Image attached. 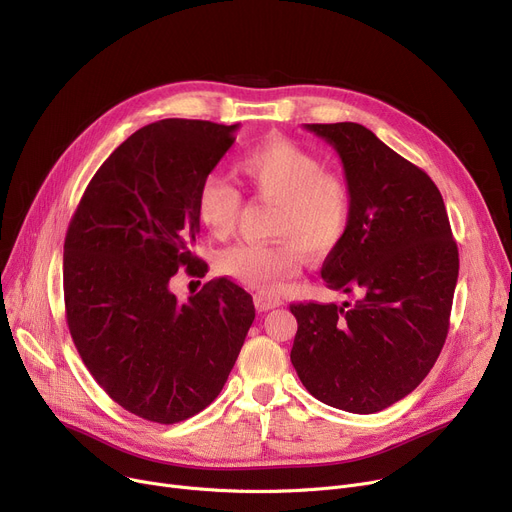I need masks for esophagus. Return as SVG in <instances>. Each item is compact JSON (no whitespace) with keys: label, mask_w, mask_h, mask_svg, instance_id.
<instances>
[{"label":"esophagus","mask_w":512,"mask_h":512,"mask_svg":"<svg viewBox=\"0 0 512 512\" xmlns=\"http://www.w3.org/2000/svg\"><path fill=\"white\" fill-rule=\"evenodd\" d=\"M282 305V299L280 297H272V294H255V307L259 311H270V309H276Z\"/></svg>","instance_id":"obj_1"}]
</instances>
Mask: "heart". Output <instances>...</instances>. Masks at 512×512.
<instances>
[{
  "instance_id": "1",
  "label": "heart",
  "mask_w": 512,
  "mask_h": 512,
  "mask_svg": "<svg viewBox=\"0 0 512 512\" xmlns=\"http://www.w3.org/2000/svg\"><path fill=\"white\" fill-rule=\"evenodd\" d=\"M236 174L249 191L276 203L274 242H240L220 257L222 270L240 284L276 290L299 274L305 251H334L351 226L353 193L348 180L326 170L309 149L272 137L247 149L236 161ZM240 211V193L220 176H207L197 191V215L213 236L232 232Z\"/></svg>"
}]
</instances>
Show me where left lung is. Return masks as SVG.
<instances>
[{"label":"left lung","instance_id":"1","mask_svg":"<svg viewBox=\"0 0 512 512\" xmlns=\"http://www.w3.org/2000/svg\"><path fill=\"white\" fill-rule=\"evenodd\" d=\"M340 155L351 226L321 278L355 303H292L290 361L303 386L348 413H378L434 367L450 326L459 249L434 180L355 122L305 124Z\"/></svg>","mask_w":512,"mask_h":512}]
</instances>
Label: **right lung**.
<instances>
[{
    "instance_id": "1",
    "label": "right lung",
    "mask_w": 512,
    "mask_h": 512,
    "mask_svg": "<svg viewBox=\"0 0 512 512\" xmlns=\"http://www.w3.org/2000/svg\"><path fill=\"white\" fill-rule=\"evenodd\" d=\"M238 124L161 120L137 130L91 178L64 242V303L76 351L132 415L172 425L228 380L255 319L251 294L218 278L186 303L170 280L205 276L193 253L197 191Z\"/></svg>"
}]
</instances>
